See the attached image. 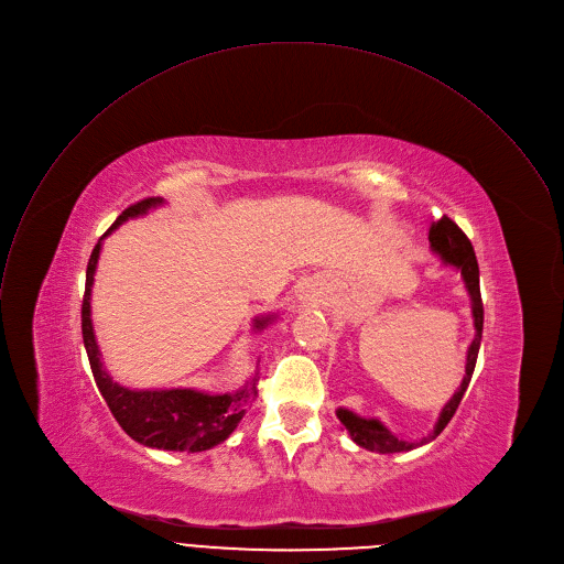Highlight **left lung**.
<instances>
[{"instance_id":"obj_1","label":"left lung","mask_w":564,"mask_h":564,"mask_svg":"<svg viewBox=\"0 0 564 564\" xmlns=\"http://www.w3.org/2000/svg\"><path fill=\"white\" fill-rule=\"evenodd\" d=\"M429 242H431V251L433 256L442 262V267H448L460 273L465 291L469 295V304H471V317H474V340L467 347V362H465V378L460 382V387L456 389V393L446 400V404L440 409L437 420L433 424V429L420 437V440H409L402 437L398 433H393L382 420L378 417H367L360 415L347 406H337L335 415L340 420L347 429V433L351 435V440L362 446L369 448V452L376 454H404V452H413V448L429 444L431 440H435L442 429L448 424V420L454 417L469 382L476 369V360H478V351H480V340H482V322H485V311H482V300H480V271H478V260L474 253L471 242L467 240V236L458 229V224L448 219L446 215H442L440 219H435L431 224L429 231Z\"/></svg>"}]
</instances>
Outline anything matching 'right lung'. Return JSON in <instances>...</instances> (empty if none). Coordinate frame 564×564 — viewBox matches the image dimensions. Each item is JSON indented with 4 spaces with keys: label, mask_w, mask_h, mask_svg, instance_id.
<instances>
[{
    "label": "right lung",
    "mask_w": 564,
    "mask_h": 564,
    "mask_svg": "<svg viewBox=\"0 0 564 564\" xmlns=\"http://www.w3.org/2000/svg\"><path fill=\"white\" fill-rule=\"evenodd\" d=\"M162 197H149L129 206L112 227L95 245L88 267H86V291L82 304V335L93 369V378L101 398L106 400L110 413L116 415L120 426L135 442L149 448H162V452H208V448L227 440L245 417L251 400L256 398V376H251L245 387L234 393H208L193 387H173V389H131L112 380L104 367V358L97 345L93 317H90V297L93 282L99 262L104 240L120 229L124 221L142 217L153 208L164 206ZM280 319V313H267L253 317V333H262Z\"/></svg>",
    "instance_id": "1"
}]
</instances>
